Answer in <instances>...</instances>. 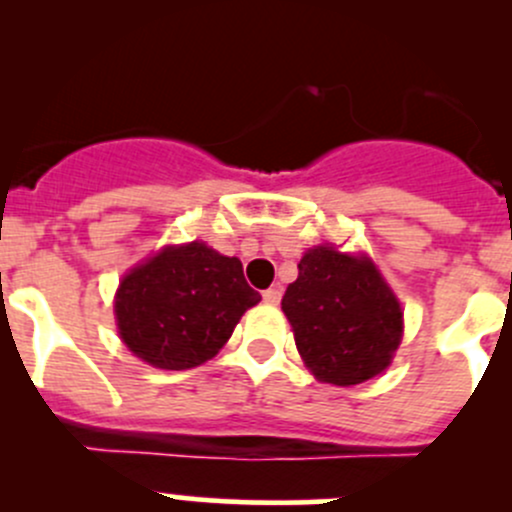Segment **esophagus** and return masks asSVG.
Instances as JSON below:
<instances>
[{
    "label": "esophagus",
    "mask_w": 512,
    "mask_h": 512,
    "mask_svg": "<svg viewBox=\"0 0 512 512\" xmlns=\"http://www.w3.org/2000/svg\"><path fill=\"white\" fill-rule=\"evenodd\" d=\"M262 299H265L267 304H280V299H282V289H280V287H270V289H265V292H262Z\"/></svg>",
    "instance_id": "esophagus-1"
}]
</instances>
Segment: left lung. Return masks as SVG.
<instances>
[{
    "instance_id": "8db88e82",
    "label": "left lung",
    "mask_w": 512,
    "mask_h": 512,
    "mask_svg": "<svg viewBox=\"0 0 512 512\" xmlns=\"http://www.w3.org/2000/svg\"><path fill=\"white\" fill-rule=\"evenodd\" d=\"M297 270L282 312L307 369L334 386L379 376L404 337V312L374 262L317 245Z\"/></svg>"
}]
</instances>
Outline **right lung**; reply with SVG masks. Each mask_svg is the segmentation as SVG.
Returning a JSON list of instances; mask_svg holds the SVG:
<instances>
[{"label": "right lung", "mask_w": 512, "mask_h": 512, "mask_svg": "<svg viewBox=\"0 0 512 512\" xmlns=\"http://www.w3.org/2000/svg\"><path fill=\"white\" fill-rule=\"evenodd\" d=\"M260 299L237 257L193 240L133 267L118 285L113 312L123 344L138 359L183 371L213 359Z\"/></svg>", "instance_id": "add662e5"}]
</instances>
